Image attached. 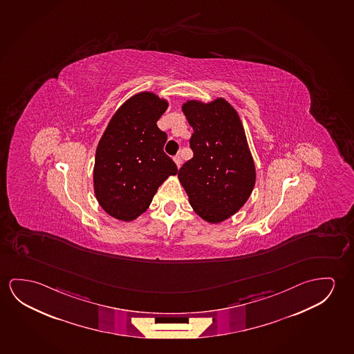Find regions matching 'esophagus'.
I'll return each instance as SVG.
<instances>
[{"label": "esophagus", "mask_w": 354, "mask_h": 354, "mask_svg": "<svg viewBox=\"0 0 354 354\" xmlns=\"http://www.w3.org/2000/svg\"><path fill=\"white\" fill-rule=\"evenodd\" d=\"M174 163L176 164V167L179 168L180 165H181V158H180V156H175Z\"/></svg>", "instance_id": "obj_1"}]
</instances>
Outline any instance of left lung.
I'll list each match as a JSON object with an SVG mask.
<instances>
[{
    "label": "left lung",
    "mask_w": 354,
    "mask_h": 354,
    "mask_svg": "<svg viewBox=\"0 0 354 354\" xmlns=\"http://www.w3.org/2000/svg\"><path fill=\"white\" fill-rule=\"evenodd\" d=\"M194 133V157L178 173L192 209L207 223L234 216L249 200L256 169L244 126L224 98L186 100L181 106Z\"/></svg>",
    "instance_id": "obj_1"
}]
</instances>
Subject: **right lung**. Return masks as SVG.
Returning <instances> with one entry per match:
<instances>
[{"instance_id":"add662e5","label":"right lung","mask_w":354,"mask_h":354,"mask_svg":"<svg viewBox=\"0 0 354 354\" xmlns=\"http://www.w3.org/2000/svg\"><path fill=\"white\" fill-rule=\"evenodd\" d=\"M168 106V100L156 93H137L115 111L99 140L93 168L94 195L118 221L140 217L158 187L178 174L163 151L167 133L157 126Z\"/></svg>"}]
</instances>
